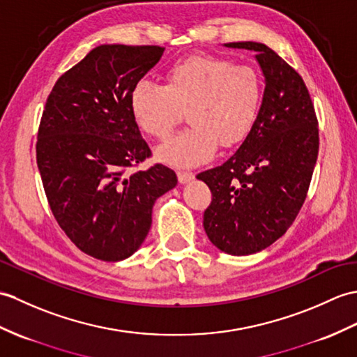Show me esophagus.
Returning <instances> with one entry per match:
<instances>
[{"mask_svg": "<svg viewBox=\"0 0 357 357\" xmlns=\"http://www.w3.org/2000/svg\"><path fill=\"white\" fill-rule=\"evenodd\" d=\"M178 179H179L181 184H187V182L195 179V175H193V173H190V172H178Z\"/></svg>", "mask_w": 357, "mask_h": 357, "instance_id": "34e87169", "label": "esophagus"}]
</instances>
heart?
I'll return each instance as SVG.
<instances>
[{
    "label": "heart",
    "instance_id": "heart-1",
    "mask_svg": "<svg viewBox=\"0 0 357 357\" xmlns=\"http://www.w3.org/2000/svg\"><path fill=\"white\" fill-rule=\"evenodd\" d=\"M263 84L251 66L216 56H192L164 74V85L139 80L130 91V114L146 135L164 139L182 117L192 124L156 149V158L188 169L210 161L219 143L233 147L259 115Z\"/></svg>",
    "mask_w": 357,
    "mask_h": 357
}]
</instances>
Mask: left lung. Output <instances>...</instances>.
Wrapping results in <instances>:
<instances>
[{"instance_id":"left-lung-1","label":"left lung","mask_w":357,"mask_h":357,"mask_svg":"<svg viewBox=\"0 0 357 357\" xmlns=\"http://www.w3.org/2000/svg\"><path fill=\"white\" fill-rule=\"evenodd\" d=\"M255 52L264 77L261 106L233 156L199 173L213 201L204 213L210 242L231 255L259 252L283 236L300 213L318 158V120L304 80L268 45Z\"/></svg>"}]
</instances>
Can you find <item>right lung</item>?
<instances>
[{"label":"right lung","mask_w":357,"mask_h":357,"mask_svg":"<svg viewBox=\"0 0 357 357\" xmlns=\"http://www.w3.org/2000/svg\"><path fill=\"white\" fill-rule=\"evenodd\" d=\"M158 45H98L59 77L40 119L36 161L50 208L80 251L121 261L139 250L155 201L178 184L151 156L130 114L137 82L160 62Z\"/></svg>","instance_id":"right-lung-1"}]
</instances>
